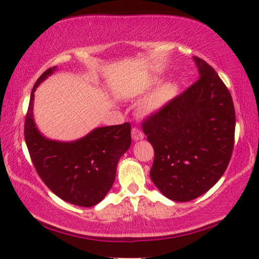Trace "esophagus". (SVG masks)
<instances>
[{"instance_id":"1","label":"esophagus","mask_w":259,"mask_h":259,"mask_svg":"<svg viewBox=\"0 0 259 259\" xmlns=\"http://www.w3.org/2000/svg\"><path fill=\"white\" fill-rule=\"evenodd\" d=\"M131 136H133L134 141H140L144 138V133L138 126H134L133 130H131Z\"/></svg>"}]
</instances>
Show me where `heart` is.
Here are the masks:
<instances>
[{
    "mask_svg": "<svg viewBox=\"0 0 259 259\" xmlns=\"http://www.w3.org/2000/svg\"><path fill=\"white\" fill-rule=\"evenodd\" d=\"M175 92L176 90L172 84H167V86L161 87L160 90L154 94L153 98L150 100L148 105H146V108H148L149 110L159 109L161 106H164L165 103L175 95Z\"/></svg>",
    "mask_w": 259,
    "mask_h": 259,
    "instance_id": "1",
    "label": "heart"
}]
</instances>
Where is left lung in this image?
Returning a JSON list of instances; mask_svg holds the SVG:
<instances>
[{
    "label": "left lung",
    "instance_id": "left-lung-1",
    "mask_svg": "<svg viewBox=\"0 0 259 259\" xmlns=\"http://www.w3.org/2000/svg\"><path fill=\"white\" fill-rule=\"evenodd\" d=\"M200 78L143 119L154 151L150 177L173 201H191L218 183L235 143V108L215 69L194 57Z\"/></svg>",
    "mask_w": 259,
    "mask_h": 259
}]
</instances>
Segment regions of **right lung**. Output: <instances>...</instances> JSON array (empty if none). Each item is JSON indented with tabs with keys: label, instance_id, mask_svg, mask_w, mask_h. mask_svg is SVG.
<instances>
[{
	"label": "right lung",
	"instance_id": "right-lung-1",
	"mask_svg": "<svg viewBox=\"0 0 259 259\" xmlns=\"http://www.w3.org/2000/svg\"><path fill=\"white\" fill-rule=\"evenodd\" d=\"M55 67L49 68L34 83L24 122V138L31 161L57 196L80 207L99 203L113 186L116 166L131 144V124L102 126L71 143L46 140L32 118L33 92Z\"/></svg>",
	"mask_w": 259,
	"mask_h": 259
}]
</instances>
